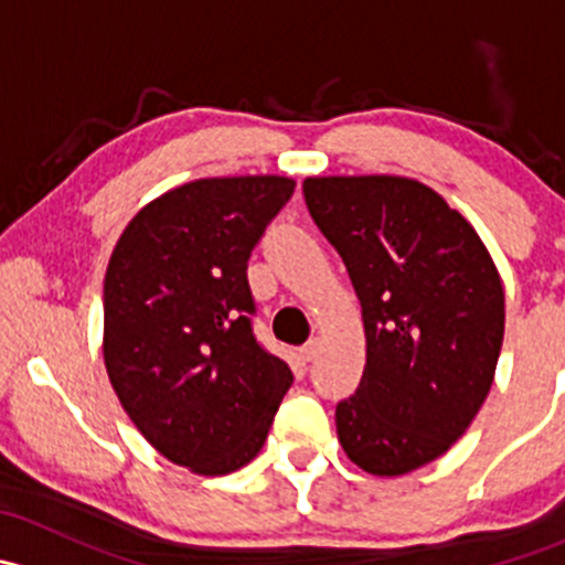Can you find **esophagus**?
<instances>
[{"label": "esophagus", "mask_w": 565, "mask_h": 565, "mask_svg": "<svg viewBox=\"0 0 565 565\" xmlns=\"http://www.w3.org/2000/svg\"><path fill=\"white\" fill-rule=\"evenodd\" d=\"M319 350H322V341H319V339H311L309 344H303V347H300V358H303L306 363H309V361H315V358L319 355Z\"/></svg>", "instance_id": "1"}]
</instances>
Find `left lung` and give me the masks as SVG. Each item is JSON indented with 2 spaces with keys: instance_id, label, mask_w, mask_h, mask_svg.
<instances>
[{
  "instance_id": "left-lung-1",
  "label": "left lung",
  "mask_w": 565,
  "mask_h": 565,
  "mask_svg": "<svg viewBox=\"0 0 565 565\" xmlns=\"http://www.w3.org/2000/svg\"><path fill=\"white\" fill-rule=\"evenodd\" d=\"M303 196L363 309L366 369L335 404L344 454L404 476L448 451L494 380L505 328L498 267L446 199L407 177H309Z\"/></svg>"
}]
</instances>
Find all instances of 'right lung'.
Wrapping results in <instances>:
<instances>
[{
  "label": "right lung",
  "instance_id": "1",
  "mask_svg": "<svg viewBox=\"0 0 565 565\" xmlns=\"http://www.w3.org/2000/svg\"><path fill=\"white\" fill-rule=\"evenodd\" d=\"M289 177H210L136 213L108 259L106 372L136 429L199 476L262 451L292 372L254 335L248 256Z\"/></svg>",
  "mask_w": 565,
  "mask_h": 565
}]
</instances>
